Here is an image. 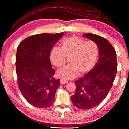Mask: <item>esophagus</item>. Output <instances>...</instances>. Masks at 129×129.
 <instances>
[{"label": "esophagus", "mask_w": 129, "mask_h": 129, "mask_svg": "<svg viewBox=\"0 0 129 129\" xmlns=\"http://www.w3.org/2000/svg\"><path fill=\"white\" fill-rule=\"evenodd\" d=\"M60 83L61 84H65V83H67L68 81L64 80V79H61L60 80Z\"/></svg>", "instance_id": "esophagus-1"}]
</instances>
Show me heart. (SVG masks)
<instances>
[{"label": "heart", "instance_id": "1", "mask_svg": "<svg viewBox=\"0 0 129 129\" xmlns=\"http://www.w3.org/2000/svg\"><path fill=\"white\" fill-rule=\"evenodd\" d=\"M61 47L53 46L50 53L52 64L60 67L69 57L71 64L65 65L57 70L58 77L65 80L76 78L81 72L85 73L91 71L96 62L99 49L93 41H87L79 37L72 36L64 39Z\"/></svg>", "mask_w": 129, "mask_h": 129}]
</instances>
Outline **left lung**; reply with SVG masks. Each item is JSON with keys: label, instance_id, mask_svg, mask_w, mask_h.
I'll return each instance as SVG.
<instances>
[{"label": "left lung", "instance_id": "obj_1", "mask_svg": "<svg viewBox=\"0 0 129 129\" xmlns=\"http://www.w3.org/2000/svg\"><path fill=\"white\" fill-rule=\"evenodd\" d=\"M83 36L97 44L99 59L85 76L75 82L76 93L72 96L73 104L81 109L96 107L103 101L112 88L117 70L116 51L108 41L98 35Z\"/></svg>", "mask_w": 129, "mask_h": 129}]
</instances>
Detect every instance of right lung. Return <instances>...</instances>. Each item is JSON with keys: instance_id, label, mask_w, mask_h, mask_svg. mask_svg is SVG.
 Returning a JSON list of instances; mask_svg holds the SVG:
<instances>
[{"instance_id": "obj_1", "label": "right lung", "mask_w": 129, "mask_h": 129, "mask_svg": "<svg viewBox=\"0 0 129 129\" xmlns=\"http://www.w3.org/2000/svg\"><path fill=\"white\" fill-rule=\"evenodd\" d=\"M64 35L43 33L31 36L19 44L16 53L17 83L27 102L37 108L53 104L60 79L55 74L50 58L51 50Z\"/></svg>"}]
</instances>
